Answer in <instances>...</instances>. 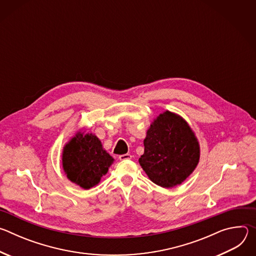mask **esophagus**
<instances>
[{"label": "esophagus", "instance_id": "34e87169", "mask_svg": "<svg viewBox=\"0 0 256 256\" xmlns=\"http://www.w3.org/2000/svg\"><path fill=\"white\" fill-rule=\"evenodd\" d=\"M120 160L124 161V160H130L132 159V155L130 154H124V155H120Z\"/></svg>", "mask_w": 256, "mask_h": 256}]
</instances>
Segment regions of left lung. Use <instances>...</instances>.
<instances>
[{"instance_id":"8db88e82","label":"left lung","mask_w":256,"mask_h":256,"mask_svg":"<svg viewBox=\"0 0 256 256\" xmlns=\"http://www.w3.org/2000/svg\"><path fill=\"white\" fill-rule=\"evenodd\" d=\"M140 165L149 178L165 188L184 182L200 160L198 142L180 116L166 112L151 124L144 140Z\"/></svg>"}]
</instances>
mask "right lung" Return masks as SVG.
Segmentation results:
<instances>
[{"label": "right lung", "mask_w": 256, "mask_h": 256, "mask_svg": "<svg viewBox=\"0 0 256 256\" xmlns=\"http://www.w3.org/2000/svg\"><path fill=\"white\" fill-rule=\"evenodd\" d=\"M112 162L114 158L92 134H78L66 144L62 153V167L66 177L84 190L96 186Z\"/></svg>", "instance_id": "right-lung-1"}]
</instances>
